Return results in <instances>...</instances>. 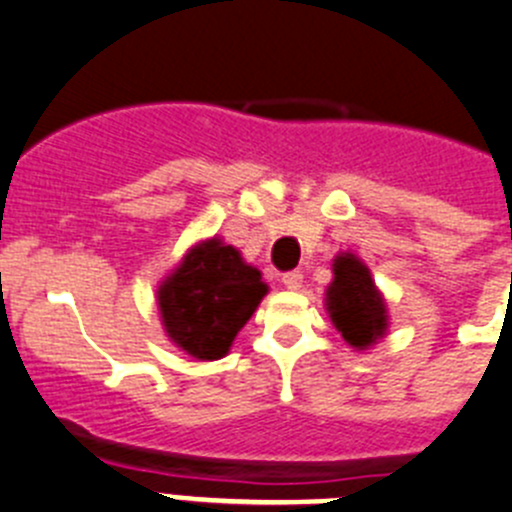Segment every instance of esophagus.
Listing matches in <instances>:
<instances>
[{"label": "esophagus", "mask_w": 512, "mask_h": 512, "mask_svg": "<svg viewBox=\"0 0 512 512\" xmlns=\"http://www.w3.org/2000/svg\"><path fill=\"white\" fill-rule=\"evenodd\" d=\"M281 281H284L286 289L296 291V289H301V281H304V274H301V271H286V274L281 276Z\"/></svg>", "instance_id": "esophagus-1"}]
</instances>
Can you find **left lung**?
I'll return each instance as SVG.
<instances>
[{
	"instance_id": "1",
	"label": "left lung",
	"mask_w": 512,
	"mask_h": 512,
	"mask_svg": "<svg viewBox=\"0 0 512 512\" xmlns=\"http://www.w3.org/2000/svg\"><path fill=\"white\" fill-rule=\"evenodd\" d=\"M326 309L352 347L367 349L387 329V309L369 269L352 253L334 259V281L326 291Z\"/></svg>"
}]
</instances>
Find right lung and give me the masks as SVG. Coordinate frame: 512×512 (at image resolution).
Masks as SVG:
<instances>
[{
  "label": "right lung",
  "mask_w": 512,
  "mask_h": 512,
  "mask_svg": "<svg viewBox=\"0 0 512 512\" xmlns=\"http://www.w3.org/2000/svg\"><path fill=\"white\" fill-rule=\"evenodd\" d=\"M266 284L221 238L198 243L158 291L168 337L196 359H221L251 319Z\"/></svg>",
  "instance_id": "right-lung-1"
}]
</instances>
